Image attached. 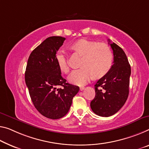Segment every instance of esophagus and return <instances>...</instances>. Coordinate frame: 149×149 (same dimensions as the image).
I'll list each match as a JSON object with an SVG mask.
<instances>
[{
  "label": "esophagus",
  "mask_w": 149,
  "mask_h": 149,
  "mask_svg": "<svg viewBox=\"0 0 149 149\" xmlns=\"http://www.w3.org/2000/svg\"><path fill=\"white\" fill-rule=\"evenodd\" d=\"M83 90H84V87H81L80 88V91H83Z\"/></svg>",
  "instance_id": "obj_1"
}]
</instances>
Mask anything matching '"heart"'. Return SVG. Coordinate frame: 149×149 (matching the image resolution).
<instances>
[{
	"label": "heart",
	"mask_w": 149,
	"mask_h": 149,
	"mask_svg": "<svg viewBox=\"0 0 149 149\" xmlns=\"http://www.w3.org/2000/svg\"><path fill=\"white\" fill-rule=\"evenodd\" d=\"M72 51L82 56L80 69L72 71L68 80L72 83L82 86L93 77L100 79L109 72L113 64V53L109 45L96 41L81 39L70 47ZM56 61L60 69L65 73L70 70L67 57L63 50H58Z\"/></svg>",
	"instance_id": "obj_1"
}]
</instances>
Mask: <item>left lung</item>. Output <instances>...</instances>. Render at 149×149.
Masks as SVG:
<instances>
[{
    "label": "left lung",
    "mask_w": 149,
    "mask_h": 149,
    "mask_svg": "<svg viewBox=\"0 0 149 149\" xmlns=\"http://www.w3.org/2000/svg\"><path fill=\"white\" fill-rule=\"evenodd\" d=\"M113 52L114 61L109 72L95 85V97L91 102V108L100 116H112L122 108L129 93L131 69L124 51L109 39Z\"/></svg>",
    "instance_id": "left-lung-1"
}]
</instances>
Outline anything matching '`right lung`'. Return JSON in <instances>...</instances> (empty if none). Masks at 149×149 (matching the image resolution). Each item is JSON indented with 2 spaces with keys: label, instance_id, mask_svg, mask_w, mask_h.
<instances>
[{
  "label": "right lung",
  "instance_id": "1",
  "mask_svg": "<svg viewBox=\"0 0 149 149\" xmlns=\"http://www.w3.org/2000/svg\"><path fill=\"white\" fill-rule=\"evenodd\" d=\"M65 39L62 36L45 39L30 54L25 71V82L34 106L51 119H58L67 114L79 91V86L62 77L56 61V52Z\"/></svg>",
  "mask_w": 149,
  "mask_h": 149
}]
</instances>
